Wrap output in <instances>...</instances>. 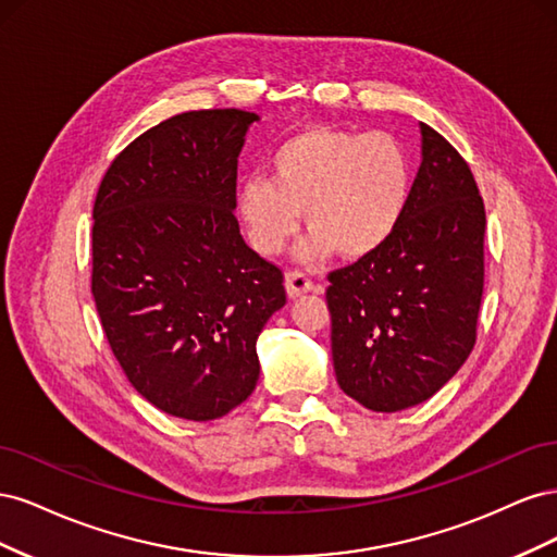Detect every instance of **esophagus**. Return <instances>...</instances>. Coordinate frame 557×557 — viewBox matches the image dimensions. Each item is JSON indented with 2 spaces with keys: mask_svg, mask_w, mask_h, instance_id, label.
Returning a JSON list of instances; mask_svg holds the SVG:
<instances>
[{
  "mask_svg": "<svg viewBox=\"0 0 557 557\" xmlns=\"http://www.w3.org/2000/svg\"><path fill=\"white\" fill-rule=\"evenodd\" d=\"M285 290H288L290 297H299V295L313 290V281L301 272H288L285 274Z\"/></svg>",
  "mask_w": 557,
  "mask_h": 557,
  "instance_id": "obj_1",
  "label": "esophagus"
}]
</instances>
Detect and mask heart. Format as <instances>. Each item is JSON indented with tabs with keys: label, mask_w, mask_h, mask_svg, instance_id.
Masks as SVG:
<instances>
[{
	"label": "heart",
	"mask_w": 557,
	"mask_h": 557,
	"mask_svg": "<svg viewBox=\"0 0 557 557\" xmlns=\"http://www.w3.org/2000/svg\"><path fill=\"white\" fill-rule=\"evenodd\" d=\"M272 178L250 176L237 190V215L248 244L276 256L301 223L311 234L299 258L320 262L374 256L395 237L413 193V164L385 132L307 127L269 158Z\"/></svg>",
	"instance_id": "1"
}]
</instances>
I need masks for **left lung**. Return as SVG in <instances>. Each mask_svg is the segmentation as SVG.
I'll use <instances>...</instances> for the list:
<instances>
[{
  "mask_svg": "<svg viewBox=\"0 0 557 557\" xmlns=\"http://www.w3.org/2000/svg\"><path fill=\"white\" fill-rule=\"evenodd\" d=\"M420 137L423 160L395 237L327 276L336 383L381 413L430 399L476 344L483 199L440 132L420 123Z\"/></svg>",
  "mask_w": 557,
  "mask_h": 557,
  "instance_id": "obj_1",
  "label": "left lung"
}]
</instances>
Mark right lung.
Segmentation results:
<instances>
[{"mask_svg": "<svg viewBox=\"0 0 557 557\" xmlns=\"http://www.w3.org/2000/svg\"><path fill=\"white\" fill-rule=\"evenodd\" d=\"M242 109L188 111L134 139L97 190L92 297L127 381L160 411L213 420L260 376L258 336L285 305L281 269L237 209Z\"/></svg>", "mask_w": 557, "mask_h": 557, "instance_id": "right-lung-1", "label": "right lung"}]
</instances>
